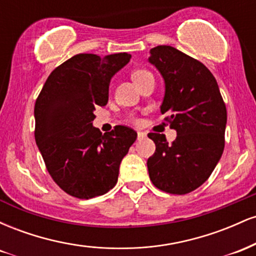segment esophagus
I'll list each match as a JSON object with an SVG mask.
<instances>
[{
    "mask_svg": "<svg viewBox=\"0 0 256 256\" xmlns=\"http://www.w3.org/2000/svg\"><path fill=\"white\" fill-rule=\"evenodd\" d=\"M146 137V134L144 132H140V131H138L137 132V140H143V138Z\"/></svg>",
    "mask_w": 256,
    "mask_h": 256,
    "instance_id": "obj_1",
    "label": "esophagus"
}]
</instances>
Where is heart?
<instances>
[{
	"instance_id": "1",
	"label": "heart",
	"mask_w": 256,
	"mask_h": 256,
	"mask_svg": "<svg viewBox=\"0 0 256 256\" xmlns=\"http://www.w3.org/2000/svg\"><path fill=\"white\" fill-rule=\"evenodd\" d=\"M150 74L148 71H146V70H137V71H134L132 73V79L134 80V83H136L137 80H140V79H142L143 77H146V76Z\"/></svg>"
}]
</instances>
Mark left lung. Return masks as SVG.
Returning <instances> with one entry per match:
<instances>
[{
    "mask_svg": "<svg viewBox=\"0 0 256 256\" xmlns=\"http://www.w3.org/2000/svg\"><path fill=\"white\" fill-rule=\"evenodd\" d=\"M148 61L165 82L161 113L177 131L172 143L148 134L156 146L146 161L149 177L158 189L184 195L201 186L222 158L226 107L216 78L200 61L171 46L150 49Z\"/></svg>",
    "mask_w": 256,
    "mask_h": 256,
    "instance_id": "left-lung-1",
    "label": "left lung"
}]
</instances>
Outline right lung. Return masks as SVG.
Returning a JSON list of instances; mask_svg holds the SVG:
<instances>
[{
	"instance_id": "obj_1",
	"label": "right lung",
	"mask_w": 256,
	"mask_h": 256,
	"mask_svg": "<svg viewBox=\"0 0 256 256\" xmlns=\"http://www.w3.org/2000/svg\"><path fill=\"white\" fill-rule=\"evenodd\" d=\"M128 52L78 54L50 73L34 104V138L49 174L77 198L104 195L116 184L122 158L137 132L118 125L102 134L94 110L107 104L110 79L126 66Z\"/></svg>"
}]
</instances>
